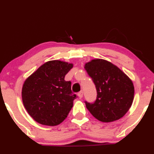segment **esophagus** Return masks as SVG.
Masks as SVG:
<instances>
[{"mask_svg": "<svg viewBox=\"0 0 154 154\" xmlns=\"http://www.w3.org/2000/svg\"><path fill=\"white\" fill-rule=\"evenodd\" d=\"M78 97L79 98H82V97H83V92L82 91H81V92H79V93H78Z\"/></svg>", "mask_w": 154, "mask_h": 154, "instance_id": "1", "label": "esophagus"}]
</instances>
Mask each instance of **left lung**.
<instances>
[{
  "label": "left lung",
  "mask_w": 154,
  "mask_h": 154,
  "mask_svg": "<svg viewBox=\"0 0 154 154\" xmlns=\"http://www.w3.org/2000/svg\"><path fill=\"white\" fill-rule=\"evenodd\" d=\"M85 69L97 89L95 103L85 102L90 113L105 123L123 118L131 108L134 98L132 80L117 66L105 59H92L85 63Z\"/></svg>",
  "instance_id": "1"
}]
</instances>
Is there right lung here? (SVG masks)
<instances>
[{
  "label": "right lung",
  "instance_id": "right-lung-1",
  "mask_svg": "<svg viewBox=\"0 0 154 154\" xmlns=\"http://www.w3.org/2000/svg\"><path fill=\"white\" fill-rule=\"evenodd\" d=\"M72 67V63L49 61L24 81L21 92L23 104L38 123L55 126L67 117L77 97L71 90V82L64 80Z\"/></svg>",
  "mask_w": 154,
  "mask_h": 154
}]
</instances>
